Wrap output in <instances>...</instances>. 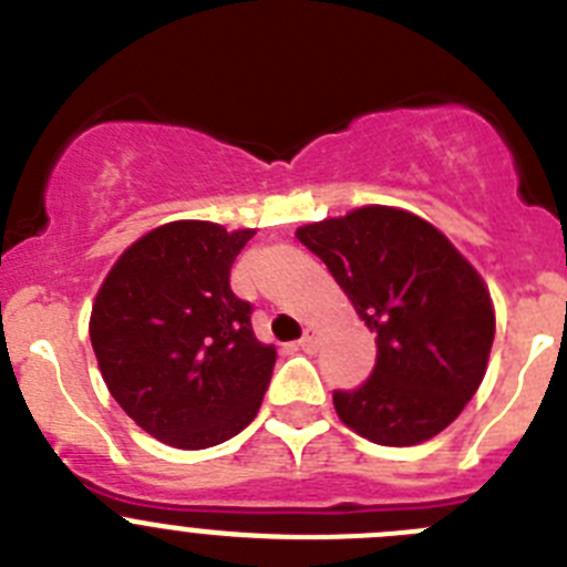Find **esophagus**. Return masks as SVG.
Wrapping results in <instances>:
<instances>
[{"label": "esophagus", "instance_id": "esophagus-1", "mask_svg": "<svg viewBox=\"0 0 567 567\" xmlns=\"http://www.w3.org/2000/svg\"><path fill=\"white\" fill-rule=\"evenodd\" d=\"M300 351H306V354H311V351H318V331L315 329H306L303 337H300Z\"/></svg>", "mask_w": 567, "mask_h": 567}]
</instances>
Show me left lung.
Instances as JSON below:
<instances>
[{"instance_id": "obj_1", "label": "left lung", "mask_w": 567, "mask_h": 567, "mask_svg": "<svg viewBox=\"0 0 567 567\" xmlns=\"http://www.w3.org/2000/svg\"><path fill=\"white\" fill-rule=\"evenodd\" d=\"M295 236L377 334L371 377L334 391L342 424L382 446L419 444L453 424L495 340L481 275L433 225L396 207H360Z\"/></svg>"}]
</instances>
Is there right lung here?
<instances>
[{
    "label": "right lung",
    "instance_id": "add662e5",
    "mask_svg": "<svg viewBox=\"0 0 567 567\" xmlns=\"http://www.w3.org/2000/svg\"><path fill=\"white\" fill-rule=\"evenodd\" d=\"M252 230L171 221L117 258L92 306L90 340L114 402L148 435L205 450L241 433L264 402L275 348L230 269Z\"/></svg>",
    "mask_w": 567,
    "mask_h": 567
}]
</instances>
